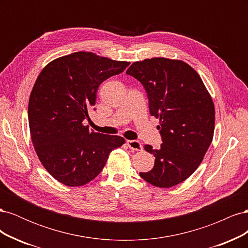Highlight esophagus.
I'll use <instances>...</instances> for the list:
<instances>
[{
  "mask_svg": "<svg viewBox=\"0 0 248 248\" xmlns=\"http://www.w3.org/2000/svg\"><path fill=\"white\" fill-rule=\"evenodd\" d=\"M126 144L129 147V149L133 150V151H141L142 149V146L139 140H127Z\"/></svg>",
  "mask_w": 248,
  "mask_h": 248,
  "instance_id": "esophagus-1",
  "label": "esophagus"
}]
</instances>
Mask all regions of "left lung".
Wrapping results in <instances>:
<instances>
[{
  "label": "left lung",
  "mask_w": 248,
  "mask_h": 248,
  "mask_svg": "<svg viewBox=\"0 0 248 248\" xmlns=\"http://www.w3.org/2000/svg\"><path fill=\"white\" fill-rule=\"evenodd\" d=\"M126 73L144 86L151 116L159 119L162 144L146 145L155 156L148 183L169 188L183 182L201 164L214 134L215 108L199 73L180 60L152 58L134 62Z\"/></svg>",
  "instance_id": "8db88e82"
}]
</instances>
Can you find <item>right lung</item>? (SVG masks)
<instances>
[{"mask_svg":"<svg viewBox=\"0 0 248 248\" xmlns=\"http://www.w3.org/2000/svg\"><path fill=\"white\" fill-rule=\"evenodd\" d=\"M130 63L78 51L48 63L29 99V126L34 149L49 174L66 186L92 181L109 153L125 140L89 130L82 121L96 101L102 81Z\"/></svg>","mask_w":248,"mask_h":248,"instance_id":"1","label":"right lung"}]
</instances>
